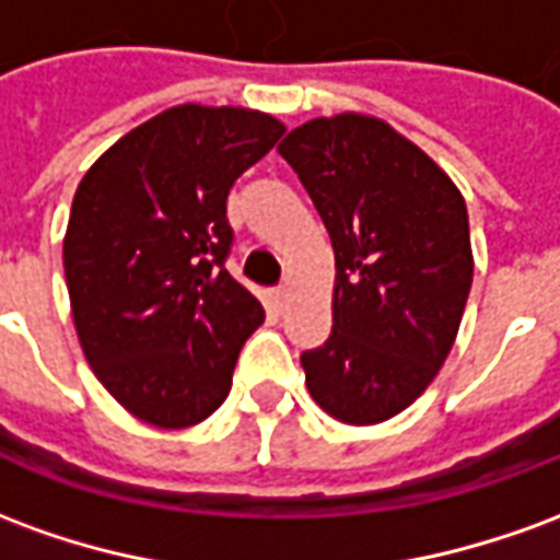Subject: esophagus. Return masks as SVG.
Segmentation results:
<instances>
[{
  "instance_id": "obj_1",
  "label": "esophagus",
  "mask_w": 560,
  "mask_h": 560,
  "mask_svg": "<svg viewBox=\"0 0 560 560\" xmlns=\"http://www.w3.org/2000/svg\"><path fill=\"white\" fill-rule=\"evenodd\" d=\"M284 303H288V288H284V284H279V288H269V308H272V312H281Z\"/></svg>"
}]
</instances>
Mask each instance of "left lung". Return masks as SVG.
Listing matches in <instances>:
<instances>
[{
	"label": "left lung",
	"instance_id": "obj_1",
	"mask_svg": "<svg viewBox=\"0 0 560 560\" xmlns=\"http://www.w3.org/2000/svg\"><path fill=\"white\" fill-rule=\"evenodd\" d=\"M336 252L329 339L303 351L305 387L341 422L372 425L429 387L468 303V209L422 149L375 116L312 119L281 140Z\"/></svg>",
	"mask_w": 560,
	"mask_h": 560
}]
</instances>
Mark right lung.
Listing matches in <instances>:
<instances>
[{
    "label": "right lung",
    "mask_w": 560,
    "mask_h": 560,
    "mask_svg": "<svg viewBox=\"0 0 560 560\" xmlns=\"http://www.w3.org/2000/svg\"><path fill=\"white\" fill-rule=\"evenodd\" d=\"M279 119L183 104L114 143L78 185L66 284L80 345L138 420L185 429L228 399L264 305L224 269L228 195L279 143Z\"/></svg>",
    "instance_id": "1"
}]
</instances>
